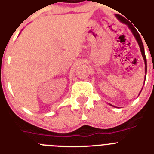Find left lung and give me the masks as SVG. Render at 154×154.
<instances>
[{
  "label": "left lung",
  "mask_w": 154,
  "mask_h": 154,
  "mask_svg": "<svg viewBox=\"0 0 154 154\" xmlns=\"http://www.w3.org/2000/svg\"><path fill=\"white\" fill-rule=\"evenodd\" d=\"M116 17H117V19L119 20H120L122 23H124L127 24L128 26V28L130 29L131 31L132 34L134 35V36L135 37V39L137 40V43H138V45L139 47H140V52H141V54H142V57H143V60H144V64H145V74H146V56H145V52H144V48H143V42H142V40H141V38H140V35H139V33L137 32V31L136 30V29L134 28V27L133 26V25H132L131 23L129 21H128L127 20H126L125 17H123L121 15H119V14H116ZM126 21L128 23V24H126L125 23V21ZM145 78H146V74H145ZM145 82V81H144ZM141 92V91H140ZM140 92L139 93V95H140ZM110 106H112L111 104H109Z\"/></svg>",
  "instance_id": "left-lung-1"
}]
</instances>
